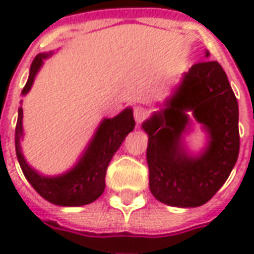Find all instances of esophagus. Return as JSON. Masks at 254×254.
Here are the masks:
<instances>
[{
    "label": "esophagus",
    "mask_w": 254,
    "mask_h": 254,
    "mask_svg": "<svg viewBox=\"0 0 254 254\" xmlns=\"http://www.w3.org/2000/svg\"><path fill=\"white\" fill-rule=\"evenodd\" d=\"M132 116H134V120L137 123H141L142 120H145L148 117V110L142 106H135L134 110H132Z\"/></svg>",
    "instance_id": "1"
}]
</instances>
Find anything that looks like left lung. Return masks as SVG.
<instances>
[{
    "mask_svg": "<svg viewBox=\"0 0 254 254\" xmlns=\"http://www.w3.org/2000/svg\"><path fill=\"white\" fill-rule=\"evenodd\" d=\"M188 111L210 134L208 147L198 157L182 147ZM142 128L148 134L147 164L155 199L178 208L206 203L228 180L240 147L238 100L222 66L216 61L193 64L165 109L154 113Z\"/></svg>",
    "mask_w": 254,
    "mask_h": 254,
    "instance_id": "obj_1",
    "label": "left lung"
}]
</instances>
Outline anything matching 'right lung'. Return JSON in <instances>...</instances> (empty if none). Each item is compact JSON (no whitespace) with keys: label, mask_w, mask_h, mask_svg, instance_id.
I'll list each match as a JSON object with an SVG mask.
<instances>
[{"label":"right lung","mask_w":254,"mask_h":254,"mask_svg":"<svg viewBox=\"0 0 254 254\" xmlns=\"http://www.w3.org/2000/svg\"><path fill=\"white\" fill-rule=\"evenodd\" d=\"M52 55V54H49ZM48 54L36 55L31 64L28 82L22 89V94L29 92L35 76L44 64ZM135 126L131 109H126L113 119H104L89 144L83 157L70 171L59 177H44L32 170L25 161L19 140L22 137V107L18 109V122L15 127V151L16 158L24 172L25 178L34 190L46 200L61 206H82L92 203L104 190L106 171L117 151Z\"/></svg>","instance_id":"add662e5"}]
</instances>
